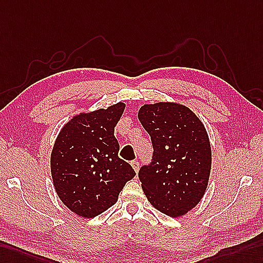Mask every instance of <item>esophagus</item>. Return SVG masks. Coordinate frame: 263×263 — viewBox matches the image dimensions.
Here are the masks:
<instances>
[{"label": "esophagus", "instance_id": "esophagus-1", "mask_svg": "<svg viewBox=\"0 0 263 263\" xmlns=\"http://www.w3.org/2000/svg\"><path fill=\"white\" fill-rule=\"evenodd\" d=\"M130 165L133 166V168H134V171L136 172V174L138 173V170H139V163L137 162V161H133L132 163H130Z\"/></svg>", "mask_w": 263, "mask_h": 263}]
</instances>
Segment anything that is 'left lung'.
Here are the masks:
<instances>
[{"label": "left lung", "mask_w": 263, "mask_h": 263, "mask_svg": "<svg viewBox=\"0 0 263 263\" xmlns=\"http://www.w3.org/2000/svg\"><path fill=\"white\" fill-rule=\"evenodd\" d=\"M138 119L154 148L152 163L138 173L147 200L168 216L186 214L209 184L212 151L205 127L190 108L168 101L142 106Z\"/></svg>", "instance_id": "8db88e82"}]
</instances>
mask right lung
Here are the masks:
<instances>
[{"label":"right lung","mask_w":263,"mask_h":263,"mask_svg":"<svg viewBox=\"0 0 263 263\" xmlns=\"http://www.w3.org/2000/svg\"><path fill=\"white\" fill-rule=\"evenodd\" d=\"M125 106L117 102L107 109L76 115L55 139L50 158L53 185L62 203L77 215L89 219L105 212L136 175L118 157L114 135Z\"/></svg>","instance_id":"obj_1"}]
</instances>
